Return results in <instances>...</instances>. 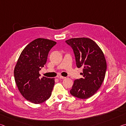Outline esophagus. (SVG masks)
Segmentation results:
<instances>
[{"label":"esophagus","instance_id":"obj_1","mask_svg":"<svg viewBox=\"0 0 126 126\" xmlns=\"http://www.w3.org/2000/svg\"><path fill=\"white\" fill-rule=\"evenodd\" d=\"M58 77V78L59 79H65V77H63V76H59L57 77Z\"/></svg>","mask_w":126,"mask_h":126}]
</instances>
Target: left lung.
Here are the masks:
<instances>
[{
    "label": "left lung",
    "instance_id": "obj_1",
    "mask_svg": "<svg viewBox=\"0 0 126 126\" xmlns=\"http://www.w3.org/2000/svg\"><path fill=\"white\" fill-rule=\"evenodd\" d=\"M73 49L78 68L83 67V77L74 81L70 91L73 96L87 99L97 92L105 77L107 63L101 49L88 38H71L65 41Z\"/></svg>",
    "mask_w": 126,
    "mask_h": 126
}]
</instances>
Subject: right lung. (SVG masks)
Returning <instances> with one entry per match:
<instances>
[{
	"instance_id": "1",
	"label": "right lung",
	"mask_w": 126,
	"mask_h": 126,
	"mask_svg": "<svg viewBox=\"0 0 126 126\" xmlns=\"http://www.w3.org/2000/svg\"><path fill=\"white\" fill-rule=\"evenodd\" d=\"M56 43L44 38L34 40L24 48L17 61L14 71L15 81L22 95L32 103H43L52 94L54 78H40L39 71L46 64L49 52Z\"/></svg>"
}]
</instances>
